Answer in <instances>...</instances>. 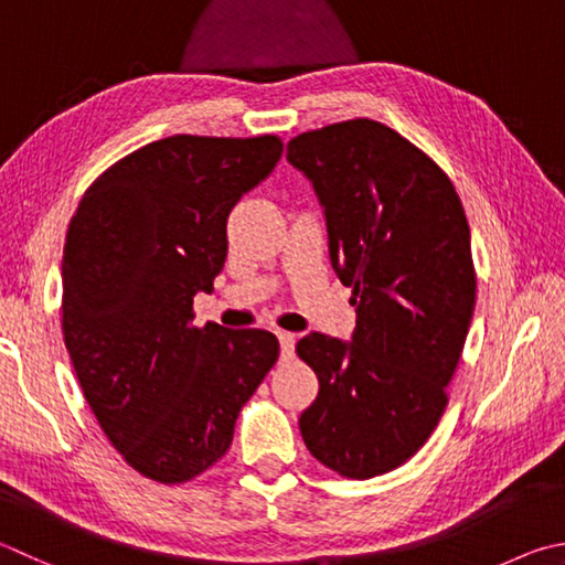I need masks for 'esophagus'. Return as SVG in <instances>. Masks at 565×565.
I'll return each instance as SVG.
<instances>
[{"instance_id": "34e87169", "label": "esophagus", "mask_w": 565, "mask_h": 565, "mask_svg": "<svg viewBox=\"0 0 565 565\" xmlns=\"http://www.w3.org/2000/svg\"><path fill=\"white\" fill-rule=\"evenodd\" d=\"M276 338H279V345H281V358H291L294 355L296 335L294 333H286V331H279V333H276Z\"/></svg>"}]
</instances>
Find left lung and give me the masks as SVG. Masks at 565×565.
<instances>
[{"instance_id":"obj_1","label":"left lung","mask_w":565,"mask_h":565,"mask_svg":"<svg viewBox=\"0 0 565 565\" xmlns=\"http://www.w3.org/2000/svg\"><path fill=\"white\" fill-rule=\"evenodd\" d=\"M286 160L313 184L358 313L351 341L296 343L318 375L299 427L321 465L371 479L413 457L447 407L477 299L467 214L445 172L377 120L301 132Z\"/></svg>"}]
</instances>
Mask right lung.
Returning <instances> with one entry per match:
<instances>
[{
    "mask_svg": "<svg viewBox=\"0 0 565 565\" xmlns=\"http://www.w3.org/2000/svg\"><path fill=\"white\" fill-rule=\"evenodd\" d=\"M284 142L172 136L130 152L81 200L61 262L66 348L90 409L132 469L180 484L210 469L279 358L262 328L192 326L227 259L234 204Z\"/></svg>",
    "mask_w": 565,
    "mask_h": 565,
    "instance_id": "1",
    "label": "right lung"
}]
</instances>
